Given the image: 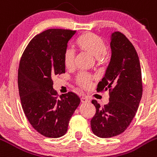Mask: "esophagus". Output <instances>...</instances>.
<instances>
[{
	"instance_id": "1",
	"label": "esophagus",
	"mask_w": 157,
	"mask_h": 157,
	"mask_svg": "<svg viewBox=\"0 0 157 157\" xmlns=\"http://www.w3.org/2000/svg\"><path fill=\"white\" fill-rule=\"evenodd\" d=\"M80 100H81V102L82 103H87V102L89 101V99L87 97L84 96V97H82L81 98H80Z\"/></svg>"
}]
</instances>
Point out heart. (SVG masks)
I'll return each mask as SVG.
<instances>
[{
    "instance_id": "b5f03b06",
    "label": "heart",
    "mask_w": 157,
    "mask_h": 157,
    "mask_svg": "<svg viewBox=\"0 0 157 157\" xmlns=\"http://www.w3.org/2000/svg\"><path fill=\"white\" fill-rule=\"evenodd\" d=\"M76 44L82 52H86L95 58L98 63H101L106 59L108 52L105 41L101 37L93 33H84L78 37L76 41ZM74 52L71 49H67L64 54V65L67 69L71 70L74 67ZM94 77L92 76L85 73L79 74L76 79L77 85L83 89H90Z\"/></svg>"
}]
</instances>
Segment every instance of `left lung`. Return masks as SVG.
Returning <instances> with one entry per match:
<instances>
[{
    "instance_id": "8db88e82",
    "label": "left lung",
    "mask_w": 157,
    "mask_h": 157,
    "mask_svg": "<svg viewBox=\"0 0 157 157\" xmlns=\"http://www.w3.org/2000/svg\"><path fill=\"white\" fill-rule=\"evenodd\" d=\"M111 58L97 91L109 90V102L103 107L95 100L91 120L92 132L100 138L123 133L134 118L142 96L141 70L134 46L122 33L110 35Z\"/></svg>"
}]
</instances>
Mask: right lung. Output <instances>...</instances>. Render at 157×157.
<instances>
[{
  "label": "right lung",
  "mask_w": 157,
  "mask_h": 157,
  "mask_svg": "<svg viewBox=\"0 0 157 157\" xmlns=\"http://www.w3.org/2000/svg\"><path fill=\"white\" fill-rule=\"evenodd\" d=\"M76 31L48 29L34 37L23 52L18 86L26 117L40 134L59 138L67 132L70 119L80 103L72 92L57 97L52 77L65 72L63 57Z\"/></svg>",
  "instance_id": "add662e5"
}]
</instances>
